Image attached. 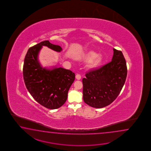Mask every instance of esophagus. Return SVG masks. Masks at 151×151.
Masks as SVG:
<instances>
[{
    "label": "esophagus",
    "instance_id": "obj_1",
    "mask_svg": "<svg viewBox=\"0 0 151 151\" xmlns=\"http://www.w3.org/2000/svg\"><path fill=\"white\" fill-rule=\"evenodd\" d=\"M76 78L77 79V80H80L81 79V76L80 74H77L76 76Z\"/></svg>",
    "mask_w": 151,
    "mask_h": 151
}]
</instances>
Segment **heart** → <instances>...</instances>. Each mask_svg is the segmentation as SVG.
<instances>
[{
  "mask_svg": "<svg viewBox=\"0 0 151 151\" xmlns=\"http://www.w3.org/2000/svg\"><path fill=\"white\" fill-rule=\"evenodd\" d=\"M85 60L88 61L87 68L90 70H96L103 64L104 58L101 55H97L96 52L90 51L86 53Z\"/></svg>",
  "mask_w": 151,
  "mask_h": 151,
  "instance_id": "heart-1",
  "label": "heart"
}]
</instances>
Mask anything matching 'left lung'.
<instances>
[{"instance_id":"8db88e82","label":"left lung","mask_w":151,"mask_h":151,"mask_svg":"<svg viewBox=\"0 0 151 151\" xmlns=\"http://www.w3.org/2000/svg\"><path fill=\"white\" fill-rule=\"evenodd\" d=\"M127 73L122 52L113 48L112 61L96 70L89 71L83 79L84 102L98 109L109 105L122 90Z\"/></svg>"}]
</instances>
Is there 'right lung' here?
Returning a JSON list of instances; mask_svg holds the SVG:
<instances>
[{
    "label": "right lung",
    "instance_id": "obj_1",
    "mask_svg": "<svg viewBox=\"0 0 151 151\" xmlns=\"http://www.w3.org/2000/svg\"><path fill=\"white\" fill-rule=\"evenodd\" d=\"M43 46L58 52L62 51L60 46L53 45L48 40L30 47L24 59L23 78L27 89L35 100L47 109H57L66 102L75 74L62 68H42L38 55Z\"/></svg>",
    "mask_w": 151,
    "mask_h": 151
}]
</instances>
